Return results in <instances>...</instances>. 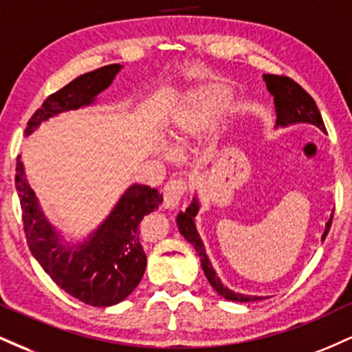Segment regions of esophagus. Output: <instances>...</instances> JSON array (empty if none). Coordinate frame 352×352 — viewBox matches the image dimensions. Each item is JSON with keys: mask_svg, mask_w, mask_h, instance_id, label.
I'll use <instances>...</instances> for the list:
<instances>
[{"mask_svg": "<svg viewBox=\"0 0 352 352\" xmlns=\"http://www.w3.org/2000/svg\"><path fill=\"white\" fill-rule=\"evenodd\" d=\"M187 192V182L184 179L168 180L164 187V206L167 210H173L179 206V203Z\"/></svg>", "mask_w": 352, "mask_h": 352, "instance_id": "esophagus-1", "label": "esophagus"}]
</instances>
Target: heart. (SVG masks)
<instances>
[{
	"mask_svg": "<svg viewBox=\"0 0 352 352\" xmlns=\"http://www.w3.org/2000/svg\"><path fill=\"white\" fill-rule=\"evenodd\" d=\"M228 98V90L218 85H206L193 91L173 113L168 128V141L173 149H180L195 135L203 133L213 121L219 107Z\"/></svg>",
	"mask_w": 352,
	"mask_h": 352,
	"instance_id": "1",
	"label": "heart"
}]
</instances>
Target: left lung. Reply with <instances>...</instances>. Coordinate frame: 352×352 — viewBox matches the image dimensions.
Listing matches in <instances>:
<instances>
[{
	"instance_id": "1",
	"label": "left lung",
	"mask_w": 352,
	"mask_h": 352,
	"mask_svg": "<svg viewBox=\"0 0 352 352\" xmlns=\"http://www.w3.org/2000/svg\"><path fill=\"white\" fill-rule=\"evenodd\" d=\"M264 80L270 95L274 96L275 113H277L275 126H277V128L278 126H280V128H285V126L295 124V122H310V124H315L316 128L324 131L323 118H321L320 109L316 107L315 100H313L297 82H294V80L289 77H283V75H264ZM198 210H200V203H198V198L195 197L188 208L179 213V217H177V226H179L180 234L197 249L198 256H200L201 269L203 272H205L206 278H208V282L211 283V287H213L223 298L232 300V302H257V300H262V297H251V295L236 294V292L224 287L221 280L217 277V272H214L213 265H211L208 256H206L205 245L201 243L200 234H198L197 228H195V217H197ZM331 221L333 214L331 218L328 219V223H326L321 241H323L326 238V234L329 232Z\"/></svg>"
}]
</instances>
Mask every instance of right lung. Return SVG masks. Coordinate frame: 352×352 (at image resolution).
<instances>
[{
	"label": "right lung",
	"mask_w": 352,
	"mask_h": 352,
	"mask_svg": "<svg viewBox=\"0 0 352 352\" xmlns=\"http://www.w3.org/2000/svg\"><path fill=\"white\" fill-rule=\"evenodd\" d=\"M120 63L101 67L72 80L45 98L32 114L24 133L29 135L41 122L58 113L88 107L113 83ZM18 157L16 190L23 210L24 232L32 256L50 278L80 302L91 307H111L128 298L141 282L147 257L139 241V224L162 203V195L147 185H131L107 219L85 243H63L57 230L42 213L36 193L24 177Z\"/></svg>",
	"instance_id": "add662e5"
}]
</instances>
